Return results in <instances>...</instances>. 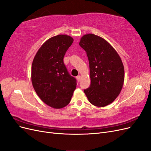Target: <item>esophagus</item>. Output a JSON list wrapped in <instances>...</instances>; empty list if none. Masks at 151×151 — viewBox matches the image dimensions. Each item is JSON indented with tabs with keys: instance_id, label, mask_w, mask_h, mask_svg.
I'll return each instance as SVG.
<instances>
[{
	"instance_id": "34e87169",
	"label": "esophagus",
	"mask_w": 151,
	"mask_h": 151,
	"mask_svg": "<svg viewBox=\"0 0 151 151\" xmlns=\"http://www.w3.org/2000/svg\"><path fill=\"white\" fill-rule=\"evenodd\" d=\"M76 79H77V81H80V80H81V76H77L76 77Z\"/></svg>"
}]
</instances>
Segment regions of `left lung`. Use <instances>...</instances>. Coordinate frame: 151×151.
<instances>
[{
	"instance_id": "8db88e82",
	"label": "left lung",
	"mask_w": 151,
	"mask_h": 151,
	"mask_svg": "<svg viewBox=\"0 0 151 151\" xmlns=\"http://www.w3.org/2000/svg\"><path fill=\"white\" fill-rule=\"evenodd\" d=\"M79 45L86 51L89 63L91 85L84 92L94 106H107L119 95L124 83L121 58L110 44L94 34L84 35Z\"/></svg>"
}]
</instances>
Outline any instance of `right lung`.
<instances>
[{
	"mask_svg": "<svg viewBox=\"0 0 151 151\" xmlns=\"http://www.w3.org/2000/svg\"><path fill=\"white\" fill-rule=\"evenodd\" d=\"M74 42L60 35L48 39L40 48L31 67V82L40 98L48 106L60 109L70 103L77 81L63 63V57Z\"/></svg>",
	"mask_w": 151,
	"mask_h": 151,
	"instance_id": "right-lung-1",
	"label": "right lung"
}]
</instances>
